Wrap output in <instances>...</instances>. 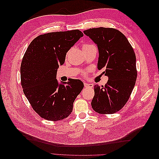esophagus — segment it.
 Returning a JSON list of instances; mask_svg holds the SVG:
<instances>
[{
    "label": "esophagus",
    "instance_id": "esophagus-1",
    "mask_svg": "<svg viewBox=\"0 0 159 159\" xmlns=\"http://www.w3.org/2000/svg\"><path fill=\"white\" fill-rule=\"evenodd\" d=\"M84 86L85 88H92L93 85L91 84H88V83H84Z\"/></svg>",
    "mask_w": 159,
    "mask_h": 159
}]
</instances>
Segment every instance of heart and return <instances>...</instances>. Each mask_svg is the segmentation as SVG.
Wrapping results in <instances>:
<instances>
[{
    "instance_id": "b5f03b06",
    "label": "heart",
    "mask_w": 159,
    "mask_h": 159,
    "mask_svg": "<svg viewBox=\"0 0 159 159\" xmlns=\"http://www.w3.org/2000/svg\"><path fill=\"white\" fill-rule=\"evenodd\" d=\"M92 46H93V44H84L83 45V46H82V49L86 48H88V47ZM83 74H85L84 71L83 72Z\"/></svg>"
}]
</instances>
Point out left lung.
<instances>
[{
    "label": "left lung",
    "mask_w": 159,
    "mask_h": 159,
    "mask_svg": "<svg viewBox=\"0 0 159 159\" xmlns=\"http://www.w3.org/2000/svg\"><path fill=\"white\" fill-rule=\"evenodd\" d=\"M99 50L98 68L105 69L107 83L94 85L91 103L95 112L113 114L126 104L135 84L137 71L133 47L122 32L112 28H93L84 31Z\"/></svg>",
    "instance_id": "1"
}]
</instances>
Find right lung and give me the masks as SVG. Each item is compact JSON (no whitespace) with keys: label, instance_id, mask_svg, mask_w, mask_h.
Returning a JSON list of instances; mask_svg holds the SVG:
<instances>
[{"label":"right lung","instance_id":"1","mask_svg":"<svg viewBox=\"0 0 159 159\" xmlns=\"http://www.w3.org/2000/svg\"><path fill=\"white\" fill-rule=\"evenodd\" d=\"M83 33L79 30L41 34L34 39L23 56L21 85L32 107L39 116L56 121L68 117L74 101L84 88L80 80L58 84L56 73L66 53Z\"/></svg>","mask_w":159,"mask_h":159}]
</instances>
